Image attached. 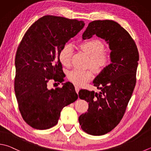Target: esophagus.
<instances>
[{
	"label": "esophagus",
	"instance_id": "1",
	"mask_svg": "<svg viewBox=\"0 0 151 151\" xmlns=\"http://www.w3.org/2000/svg\"><path fill=\"white\" fill-rule=\"evenodd\" d=\"M75 89H76V91L77 93H78L79 89H80V88H79L78 86H75Z\"/></svg>",
	"mask_w": 151,
	"mask_h": 151
}]
</instances>
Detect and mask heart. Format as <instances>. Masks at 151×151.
I'll return each mask as SVG.
<instances>
[{
	"label": "heart",
	"instance_id": "heart-1",
	"mask_svg": "<svg viewBox=\"0 0 151 151\" xmlns=\"http://www.w3.org/2000/svg\"><path fill=\"white\" fill-rule=\"evenodd\" d=\"M81 49L89 56V66L96 72H101L109 63V56L103 52V43L97 39H89L80 45ZM73 54V47L71 45H66L59 53V60L64 66H70ZM68 78L76 85L81 86L93 78L91 70H81L73 69L68 73Z\"/></svg>",
	"mask_w": 151,
	"mask_h": 151
}]
</instances>
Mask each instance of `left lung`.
Listing matches in <instances>:
<instances>
[{"instance_id": "1", "label": "left lung", "mask_w": 151, "mask_h": 151, "mask_svg": "<svg viewBox=\"0 0 151 151\" xmlns=\"http://www.w3.org/2000/svg\"><path fill=\"white\" fill-rule=\"evenodd\" d=\"M95 35L104 39L111 50V63L94 79L99 93L81 89L79 97L89 102L88 112L79 117L81 129L88 134L102 135L119 124L132 97L136 83L139 52L132 37L117 22H90L83 40Z\"/></svg>"}]
</instances>
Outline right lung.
Segmentation results:
<instances>
[{
  "label": "right lung",
  "instance_id": "add662e5",
  "mask_svg": "<svg viewBox=\"0 0 151 151\" xmlns=\"http://www.w3.org/2000/svg\"><path fill=\"white\" fill-rule=\"evenodd\" d=\"M83 21L45 16L31 25L17 50L14 89L24 120L37 129L55 126L64 107L78 98L70 82L49 89L50 79L64 81L59 53L83 29Z\"/></svg>",
  "mask_w": 151,
  "mask_h": 151
}]
</instances>
